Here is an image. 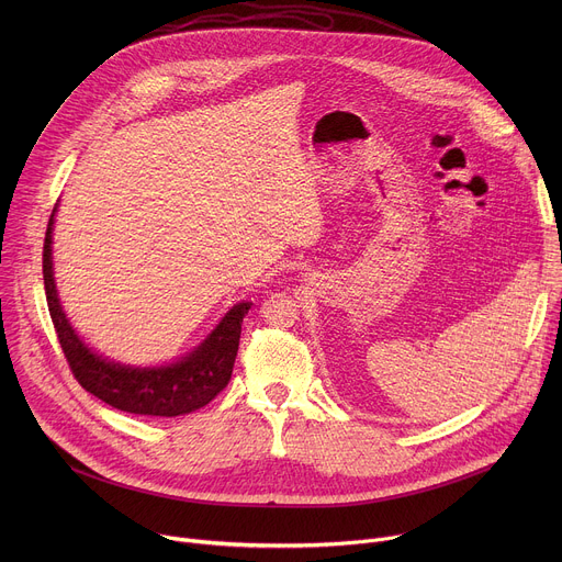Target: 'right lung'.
<instances>
[{
  "label": "right lung",
  "instance_id": "1",
  "mask_svg": "<svg viewBox=\"0 0 562 562\" xmlns=\"http://www.w3.org/2000/svg\"><path fill=\"white\" fill-rule=\"evenodd\" d=\"M50 213L44 237V289L53 325L72 375L102 403L137 416H184L204 405L228 384L243 334V317L251 302L233 304L215 329L187 356L159 367H133L109 360L93 351L72 329L57 295L53 273V224Z\"/></svg>",
  "mask_w": 562,
  "mask_h": 562
}]
</instances>
